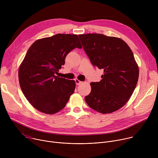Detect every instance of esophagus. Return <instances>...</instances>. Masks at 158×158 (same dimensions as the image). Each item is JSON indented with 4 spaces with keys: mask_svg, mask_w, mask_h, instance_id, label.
I'll return each mask as SVG.
<instances>
[{
    "mask_svg": "<svg viewBox=\"0 0 158 158\" xmlns=\"http://www.w3.org/2000/svg\"><path fill=\"white\" fill-rule=\"evenodd\" d=\"M75 81H76V85H80L82 82V81H80L79 80H78V79H76L75 80Z\"/></svg>",
    "mask_w": 158,
    "mask_h": 158,
    "instance_id": "34e87169",
    "label": "esophagus"
}]
</instances>
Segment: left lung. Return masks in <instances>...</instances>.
I'll return each instance as SVG.
<instances>
[{"label":"left lung","mask_w":158,"mask_h":158,"mask_svg":"<svg viewBox=\"0 0 158 158\" xmlns=\"http://www.w3.org/2000/svg\"><path fill=\"white\" fill-rule=\"evenodd\" d=\"M79 37L93 65L104 70L101 81L91 82V91L85 97V102L103 114L118 110L128 101L139 79V68L131 49L116 37L98 33Z\"/></svg>","instance_id":"obj_1"}]
</instances>
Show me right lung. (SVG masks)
<instances>
[{"mask_svg":"<svg viewBox=\"0 0 158 158\" xmlns=\"http://www.w3.org/2000/svg\"><path fill=\"white\" fill-rule=\"evenodd\" d=\"M75 48H82L77 35L56 34L36 40L28 49L19 69V81L26 98L38 111L56 113L74 93L75 81L55 74Z\"/></svg>","mask_w":158,"mask_h":158,"instance_id":"1","label":"right lung"}]
</instances>
